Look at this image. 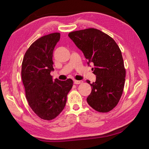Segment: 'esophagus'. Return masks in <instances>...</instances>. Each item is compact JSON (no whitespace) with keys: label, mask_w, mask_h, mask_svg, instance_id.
I'll return each instance as SVG.
<instances>
[{"label":"esophagus","mask_w":149,"mask_h":149,"mask_svg":"<svg viewBox=\"0 0 149 149\" xmlns=\"http://www.w3.org/2000/svg\"><path fill=\"white\" fill-rule=\"evenodd\" d=\"M83 83L82 80H74V84H81Z\"/></svg>","instance_id":"1"}]
</instances>
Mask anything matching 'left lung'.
Here are the masks:
<instances>
[{"mask_svg":"<svg viewBox=\"0 0 149 149\" xmlns=\"http://www.w3.org/2000/svg\"><path fill=\"white\" fill-rule=\"evenodd\" d=\"M68 36L83 52L87 64L94 65L96 81L91 84L87 80L92 88L87 103L98 112H109L119 102L124 87L125 70L119 47L109 35L94 28L73 31Z\"/></svg>","mask_w":149,"mask_h":149,"instance_id":"8db88e82","label":"left lung"}]
</instances>
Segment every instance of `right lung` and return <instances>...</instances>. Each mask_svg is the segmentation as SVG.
<instances>
[{"label": "right lung", "mask_w": 149, "mask_h": 149, "mask_svg": "<svg viewBox=\"0 0 149 149\" xmlns=\"http://www.w3.org/2000/svg\"><path fill=\"white\" fill-rule=\"evenodd\" d=\"M60 38L59 33L41 37L26 52L22 65V79L29 107L41 119L51 120L65 107L73 81L52 79V56Z\"/></svg>", "instance_id": "1"}]
</instances>
